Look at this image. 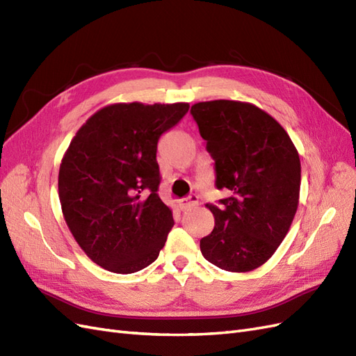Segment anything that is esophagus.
I'll return each mask as SVG.
<instances>
[{
    "mask_svg": "<svg viewBox=\"0 0 356 356\" xmlns=\"http://www.w3.org/2000/svg\"><path fill=\"white\" fill-rule=\"evenodd\" d=\"M195 204H198V197L197 195H189L186 198L179 200V206H180L181 210H186V209L195 206Z\"/></svg>",
    "mask_w": 356,
    "mask_h": 356,
    "instance_id": "obj_1",
    "label": "esophagus"
}]
</instances>
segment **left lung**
<instances>
[{"instance_id":"obj_1","label":"left lung","mask_w":356,"mask_h":356,"mask_svg":"<svg viewBox=\"0 0 356 356\" xmlns=\"http://www.w3.org/2000/svg\"><path fill=\"white\" fill-rule=\"evenodd\" d=\"M215 161L218 189L229 197L207 204L215 228L200 240L213 266L245 273L268 261L288 234L301 185L298 152L276 119L259 107L215 99L191 107Z\"/></svg>"}]
</instances>
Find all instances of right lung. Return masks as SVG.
Masks as SVG:
<instances>
[{"instance_id":"add662e5","label":"right lung","mask_w":356,"mask_h":356,"mask_svg":"<svg viewBox=\"0 0 356 356\" xmlns=\"http://www.w3.org/2000/svg\"><path fill=\"white\" fill-rule=\"evenodd\" d=\"M188 103H119L77 131L59 167L58 189L71 234L98 266L129 274L150 266L175 225L161 201L156 149Z\"/></svg>"}]
</instances>
